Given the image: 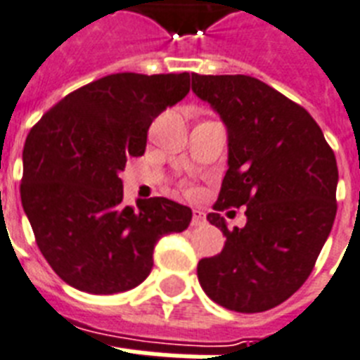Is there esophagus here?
<instances>
[{"label": "esophagus", "mask_w": 360, "mask_h": 360, "mask_svg": "<svg viewBox=\"0 0 360 360\" xmlns=\"http://www.w3.org/2000/svg\"><path fill=\"white\" fill-rule=\"evenodd\" d=\"M205 221H207L205 212H203V210H200V209H194V212H192V221H190V226L200 227V226H203Z\"/></svg>", "instance_id": "esophagus-1"}]
</instances>
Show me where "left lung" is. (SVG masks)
I'll use <instances>...</instances> for the list:
<instances>
[{
	"mask_svg": "<svg viewBox=\"0 0 360 360\" xmlns=\"http://www.w3.org/2000/svg\"><path fill=\"white\" fill-rule=\"evenodd\" d=\"M192 90L229 134V168L207 216L226 244L201 259L198 279L229 311H268L307 281L331 233L337 159L311 114L259 79L192 74ZM231 206L247 207L242 230L229 231L219 216Z\"/></svg>",
	"mask_w": 360,
	"mask_h": 360,
	"instance_id": "8db88e82",
	"label": "left lung"
}]
</instances>
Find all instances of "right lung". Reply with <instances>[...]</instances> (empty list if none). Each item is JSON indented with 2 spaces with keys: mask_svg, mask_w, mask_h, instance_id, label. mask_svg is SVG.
Segmentation results:
<instances>
[{
  "mask_svg": "<svg viewBox=\"0 0 360 360\" xmlns=\"http://www.w3.org/2000/svg\"><path fill=\"white\" fill-rule=\"evenodd\" d=\"M190 74H110L64 96L29 131L22 205L64 283L89 294L131 290L150 276L160 236L192 210L166 198L124 203L120 172L146 151L151 122L185 98Z\"/></svg>",
  "mask_w": 360,
  "mask_h": 360,
  "instance_id": "right-lung-1",
  "label": "right lung"
}]
</instances>
